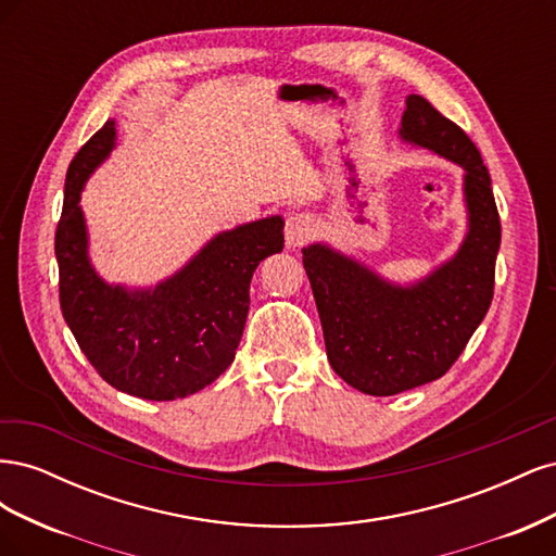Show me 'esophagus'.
Listing matches in <instances>:
<instances>
[{
    "label": "esophagus",
    "instance_id": "obj_1",
    "mask_svg": "<svg viewBox=\"0 0 556 556\" xmlns=\"http://www.w3.org/2000/svg\"><path fill=\"white\" fill-rule=\"evenodd\" d=\"M315 231V220L308 213H294L288 217L285 223V243L288 248H299L304 245Z\"/></svg>",
    "mask_w": 556,
    "mask_h": 556
}]
</instances>
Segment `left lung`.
Segmentation results:
<instances>
[{
    "label": "left lung",
    "mask_w": 556,
    "mask_h": 556,
    "mask_svg": "<svg viewBox=\"0 0 556 556\" xmlns=\"http://www.w3.org/2000/svg\"><path fill=\"white\" fill-rule=\"evenodd\" d=\"M399 137L464 169L468 223L459 250L408 285L382 278L329 243L301 250L327 359L348 384L371 396L445 376L490 311L501 245L492 178L473 141L419 94L406 97Z\"/></svg>",
    "instance_id": "1"
}]
</instances>
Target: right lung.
<instances>
[{
  "instance_id": "add662e5",
  "label": "right lung",
  "mask_w": 556,
  "mask_h": 556,
  "mask_svg": "<svg viewBox=\"0 0 556 556\" xmlns=\"http://www.w3.org/2000/svg\"><path fill=\"white\" fill-rule=\"evenodd\" d=\"M115 117L70 164L55 231L60 306L78 348L117 392L174 401L204 390L233 362L250 308V280L282 250L280 215L215 233L176 274L127 288L97 274L80 194L115 148Z\"/></svg>"
}]
</instances>
